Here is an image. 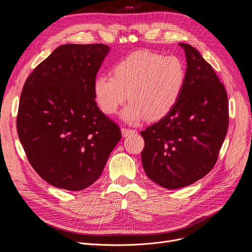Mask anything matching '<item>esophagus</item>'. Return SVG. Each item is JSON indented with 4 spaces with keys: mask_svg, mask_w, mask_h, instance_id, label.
<instances>
[{
    "mask_svg": "<svg viewBox=\"0 0 252 252\" xmlns=\"http://www.w3.org/2000/svg\"><path fill=\"white\" fill-rule=\"evenodd\" d=\"M122 133H123V136L124 137H127L129 135H134V134H137L138 131L136 129H133V128H126V127H122Z\"/></svg>",
    "mask_w": 252,
    "mask_h": 252,
    "instance_id": "esophagus-1",
    "label": "esophagus"
}]
</instances>
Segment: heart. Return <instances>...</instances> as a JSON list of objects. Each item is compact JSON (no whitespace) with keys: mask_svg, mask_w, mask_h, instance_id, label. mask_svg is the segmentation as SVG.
<instances>
[{"mask_svg":"<svg viewBox=\"0 0 252 252\" xmlns=\"http://www.w3.org/2000/svg\"><path fill=\"white\" fill-rule=\"evenodd\" d=\"M112 75H99L94 82L96 102L107 115L117 112L127 99L122 117L128 124L142 118L158 121L179 101L186 81V69L176 56L138 51L116 63Z\"/></svg>","mask_w":252,"mask_h":252,"instance_id":"b5f03b06","label":"heart"}]
</instances>
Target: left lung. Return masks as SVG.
I'll return each mask as SVG.
<instances>
[{
  "instance_id": "8db88e82",
  "label": "left lung",
  "mask_w": 252,
  "mask_h": 252,
  "mask_svg": "<svg viewBox=\"0 0 252 252\" xmlns=\"http://www.w3.org/2000/svg\"><path fill=\"white\" fill-rule=\"evenodd\" d=\"M180 46L187 58L181 97L167 115L141 131L145 173L169 190L189 186L213 169L229 126L223 84L194 47Z\"/></svg>"
}]
</instances>
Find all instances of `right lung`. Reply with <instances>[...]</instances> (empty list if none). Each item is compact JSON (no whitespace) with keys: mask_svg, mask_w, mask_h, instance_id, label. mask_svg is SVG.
I'll return each mask as SVG.
<instances>
[{"mask_svg":"<svg viewBox=\"0 0 252 252\" xmlns=\"http://www.w3.org/2000/svg\"><path fill=\"white\" fill-rule=\"evenodd\" d=\"M108 52L104 44L62 45L24 83L18 137L31 165L54 187L91 186L122 139L121 128L95 101L94 82Z\"/></svg>","mask_w":252,"mask_h":252,"instance_id":"right-lung-1","label":"right lung"}]
</instances>
